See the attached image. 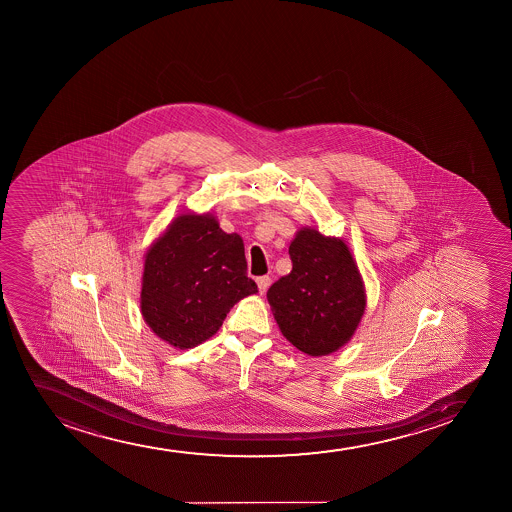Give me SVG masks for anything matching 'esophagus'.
Returning a JSON list of instances; mask_svg holds the SVG:
<instances>
[{"instance_id": "1", "label": "esophagus", "mask_w": 512, "mask_h": 512, "mask_svg": "<svg viewBox=\"0 0 512 512\" xmlns=\"http://www.w3.org/2000/svg\"><path fill=\"white\" fill-rule=\"evenodd\" d=\"M256 283H258L259 292L261 294H265L268 287H270L271 278L270 277H259L256 278Z\"/></svg>"}]
</instances>
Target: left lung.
Returning a JSON list of instances; mask_svg holds the SVG:
<instances>
[{"label":"left lung","instance_id":"8db88e82","mask_svg":"<svg viewBox=\"0 0 512 512\" xmlns=\"http://www.w3.org/2000/svg\"><path fill=\"white\" fill-rule=\"evenodd\" d=\"M292 271L268 290L278 328L300 352L321 357L352 338L365 309L364 282L347 244L302 229L288 247Z\"/></svg>","mask_w":512,"mask_h":512}]
</instances>
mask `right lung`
Masks as SVG:
<instances>
[{"mask_svg":"<svg viewBox=\"0 0 512 512\" xmlns=\"http://www.w3.org/2000/svg\"><path fill=\"white\" fill-rule=\"evenodd\" d=\"M256 292L241 235L225 234L210 215H183L145 256L141 314L184 350L215 335L234 304Z\"/></svg>","mask_w":512,"mask_h":512,"instance_id":"right-lung-1","label":"right lung"}]
</instances>
